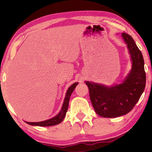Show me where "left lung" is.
Masks as SVG:
<instances>
[{"instance_id": "obj_1", "label": "left lung", "mask_w": 152, "mask_h": 152, "mask_svg": "<svg viewBox=\"0 0 152 152\" xmlns=\"http://www.w3.org/2000/svg\"><path fill=\"white\" fill-rule=\"evenodd\" d=\"M132 61V68L124 82L113 86H106L86 82L95 111L103 118H116L133 109L140 99L146 84L144 59L132 37L122 33Z\"/></svg>"}]
</instances>
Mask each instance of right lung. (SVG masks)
<instances>
[{
    "instance_id": "obj_1",
    "label": "right lung",
    "mask_w": 152,
    "mask_h": 152,
    "mask_svg": "<svg viewBox=\"0 0 152 152\" xmlns=\"http://www.w3.org/2000/svg\"><path fill=\"white\" fill-rule=\"evenodd\" d=\"M77 84H78V82H75V83H74L72 85H71L69 88H68L67 92H66V97H65V99H64V102L63 106H62L61 111H60L59 113L55 116V117L51 118V119L45 120V121H42V122H26V123L28 124H30V125L40 126H54V125H56V124L61 123V122L63 121L64 118H65L66 112H67L70 95H71L72 93L73 92L74 89L75 88V87Z\"/></svg>"
}]
</instances>
